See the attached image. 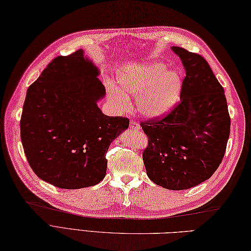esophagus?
<instances>
[{
    "mask_svg": "<svg viewBox=\"0 0 251 251\" xmlns=\"http://www.w3.org/2000/svg\"><path fill=\"white\" fill-rule=\"evenodd\" d=\"M130 129L135 131V132H138L140 131V126L137 124V122L135 120H131L130 121Z\"/></svg>",
    "mask_w": 251,
    "mask_h": 251,
    "instance_id": "34e87169",
    "label": "esophagus"
}]
</instances>
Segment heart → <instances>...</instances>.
<instances>
[{"label": "heart", "instance_id": "obj_1", "mask_svg": "<svg viewBox=\"0 0 251 251\" xmlns=\"http://www.w3.org/2000/svg\"><path fill=\"white\" fill-rule=\"evenodd\" d=\"M118 88L109 84L107 96L116 106L126 108L129 98H136L138 112L145 117L154 118L167 114L179 100L182 79L176 70H166V65L151 62L121 75Z\"/></svg>", "mask_w": 251, "mask_h": 251}]
</instances>
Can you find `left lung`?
<instances>
[{
  "instance_id": "8db88e82",
  "label": "left lung",
  "mask_w": 251,
  "mask_h": 251,
  "mask_svg": "<svg viewBox=\"0 0 251 251\" xmlns=\"http://www.w3.org/2000/svg\"><path fill=\"white\" fill-rule=\"evenodd\" d=\"M186 75L180 102L162 118L140 124L148 136L143 160L149 179L181 191L210 179L221 165L230 135L225 90L206 60L179 47Z\"/></svg>"
}]
</instances>
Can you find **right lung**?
<instances>
[{
    "mask_svg": "<svg viewBox=\"0 0 251 251\" xmlns=\"http://www.w3.org/2000/svg\"><path fill=\"white\" fill-rule=\"evenodd\" d=\"M84 51L55 57L27 89L20 132L29 166L59 188L94 186L104 179L109 145L129 119L102 113L105 88Z\"/></svg>",
    "mask_w": 251,
    "mask_h": 251,
    "instance_id": "right-lung-1",
    "label": "right lung"
}]
</instances>
